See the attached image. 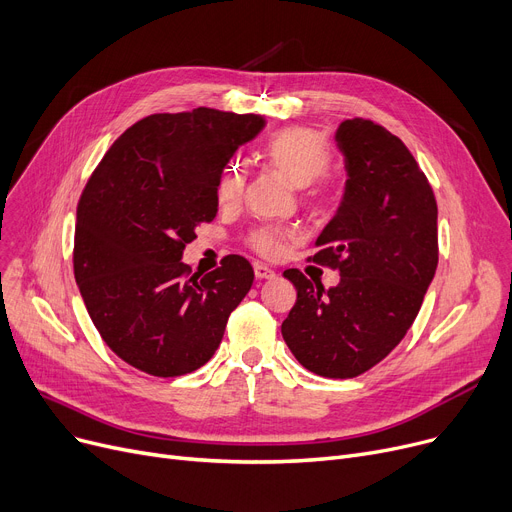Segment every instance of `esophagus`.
<instances>
[{
  "label": "esophagus",
  "instance_id": "esophagus-1",
  "mask_svg": "<svg viewBox=\"0 0 512 512\" xmlns=\"http://www.w3.org/2000/svg\"><path fill=\"white\" fill-rule=\"evenodd\" d=\"M255 278L257 280H270V278H274L276 276V272L274 270H270V267L267 265H261V263H255Z\"/></svg>",
  "mask_w": 512,
  "mask_h": 512
}]
</instances>
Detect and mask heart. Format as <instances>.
Wrapping results in <instances>:
<instances>
[{
    "label": "heart",
    "mask_w": 512,
    "mask_h": 512,
    "mask_svg": "<svg viewBox=\"0 0 512 512\" xmlns=\"http://www.w3.org/2000/svg\"><path fill=\"white\" fill-rule=\"evenodd\" d=\"M267 166L274 168L294 188H307L332 166V149L319 132L309 128H284L274 132L261 151ZM245 188V172L238 166L228 168L218 182V201L234 203ZM326 193L317 191L311 201L321 205ZM251 247L263 257H280L284 251V234L274 228H259L251 234Z\"/></svg>",
    "instance_id": "heart-1"
}]
</instances>
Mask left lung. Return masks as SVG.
I'll return each mask as SVG.
<instances>
[{"label": "left lung", "instance_id": "obj_1", "mask_svg": "<svg viewBox=\"0 0 512 512\" xmlns=\"http://www.w3.org/2000/svg\"><path fill=\"white\" fill-rule=\"evenodd\" d=\"M344 195L315 240L319 265L340 272L324 288L286 270L297 303L282 336L297 361L324 378H355L390 355L421 309L438 267V205L415 157L371 120L336 130Z\"/></svg>", "mask_w": 512, "mask_h": 512}]
</instances>
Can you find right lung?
Masks as SVG:
<instances>
[{"label": "right lung", "mask_w": 512, "mask_h": 512, "mask_svg": "<svg viewBox=\"0 0 512 512\" xmlns=\"http://www.w3.org/2000/svg\"><path fill=\"white\" fill-rule=\"evenodd\" d=\"M265 118L197 107L132 124L89 178L76 209L74 278L105 344L157 378L205 365L253 284L240 255L188 274L186 242L218 213V182Z\"/></svg>", "instance_id": "obj_1"}]
</instances>
